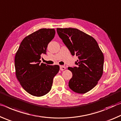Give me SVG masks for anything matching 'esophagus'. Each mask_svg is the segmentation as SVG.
<instances>
[{
    "mask_svg": "<svg viewBox=\"0 0 121 121\" xmlns=\"http://www.w3.org/2000/svg\"><path fill=\"white\" fill-rule=\"evenodd\" d=\"M66 69V67L64 66H62V65H60V70H62V71H63L64 70Z\"/></svg>",
    "mask_w": 121,
    "mask_h": 121,
    "instance_id": "esophagus-1",
    "label": "esophagus"
}]
</instances>
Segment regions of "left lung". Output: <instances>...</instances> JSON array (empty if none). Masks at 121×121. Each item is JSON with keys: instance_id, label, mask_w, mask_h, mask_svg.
Returning a JSON list of instances; mask_svg holds the SVG:
<instances>
[{"instance_id": "1", "label": "left lung", "mask_w": 121, "mask_h": 121, "mask_svg": "<svg viewBox=\"0 0 121 121\" xmlns=\"http://www.w3.org/2000/svg\"><path fill=\"white\" fill-rule=\"evenodd\" d=\"M57 33L72 55H76V67L68 68L72 73L69 82L71 90L84 94L93 88L104 72V56L93 37L76 28H57Z\"/></svg>"}]
</instances>
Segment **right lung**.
Instances as JSON below:
<instances>
[{
    "mask_svg": "<svg viewBox=\"0 0 121 121\" xmlns=\"http://www.w3.org/2000/svg\"><path fill=\"white\" fill-rule=\"evenodd\" d=\"M55 30L42 28L25 37L15 56V74L22 88L35 96H42L51 90L53 79L59 66L40 64L41 55L46 53Z\"/></svg>",
    "mask_w": 121,
    "mask_h": 121,
    "instance_id": "right-lung-1",
    "label": "right lung"
}]
</instances>
